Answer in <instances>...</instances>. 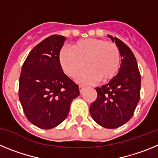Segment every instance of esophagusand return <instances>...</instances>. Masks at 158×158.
<instances>
[{
  "instance_id": "34e87169",
  "label": "esophagus",
  "mask_w": 158,
  "mask_h": 158,
  "mask_svg": "<svg viewBox=\"0 0 158 158\" xmlns=\"http://www.w3.org/2000/svg\"><path fill=\"white\" fill-rule=\"evenodd\" d=\"M84 89H85V86H83V85H80L79 86V90H80V93H81L82 92L84 91Z\"/></svg>"
}]
</instances>
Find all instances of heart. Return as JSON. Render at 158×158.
I'll return each mask as SVG.
<instances>
[{
  "mask_svg": "<svg viewBox=\"0 0 158 158\" xmlns=\"http://www.w3.org/2000/svg\"><path fill=\"white\" fill-rule=\"evenodd\" d=\"M58 61L62 70L71 77H76L86 65L88 69L77 78L81 83L93 84L98 81L107 83L118 74L121 56L114 43L88 38L77 41L72 50L65 47L61 49Z\"/></svg>",
  "mask_w": 158,
  "mask_h": 158,
  "instance_id": "1",
  "label": "heart"
}]
</instances>
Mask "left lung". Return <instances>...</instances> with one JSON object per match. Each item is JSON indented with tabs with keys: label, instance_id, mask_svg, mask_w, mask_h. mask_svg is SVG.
Masks as SVG:
<instances>
[{
	"label": "left lung",
	"instance_id": "left-lung-1",
	"mask_svg": "<svg viewBox=\"0 0 158 158\" xmlns=\"http://www.w3.org/2000/svg\"><path fill=\"white\" fill-rule=\"evenodd\" d=\"M118 47L122 62L118 74L108 84L96 87L97 98L89 111L96 123L108 129L131 119L140 99L141 75L131 49L118 38L108 35Z\"/></svg>",
	"mask_w": 158,
	"mask_h": 158
}]
</instances>
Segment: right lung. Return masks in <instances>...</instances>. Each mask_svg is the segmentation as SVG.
<instances>
[{"label": "right lung", "mask_w": 158, "mask_h": 158, "mask_svg": "<svg viewBox=\"0 0 158 158\" xmlns=\"http://www.w3.org/2000/svg\"><path fill=\"white\" fill-rule=\"evenodd\" d=\"M53 35L32 49L19 81V98L27 118L42 129H51L67 117L79 86L64 73L58 54L65 41Z\"/></svg>", "instance_id": "add662e5"}]
</instances>
